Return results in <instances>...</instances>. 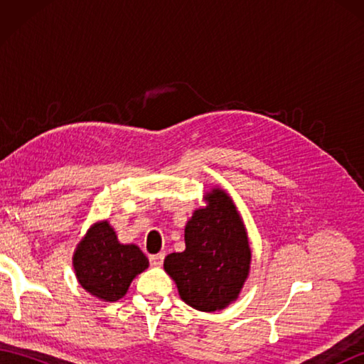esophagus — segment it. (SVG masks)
I'll list each match as a JSON object with an SVG mask.
<instances>
[{
	"label": "esophagus",
	"mask_w": 364,
	"mask_h": 364,
	"mask_svg": "<svg viewBox=\"0 0 364 364\" xmlns=\"http://www.w3.org/2000/svg\"><path fill=\"white\" fill-rule=\"evenodd\" d=\"M150 264L154 267H159L162 266V262H164V255L158 253V255H150Z\"/></svg>",
	"instance_id": "1"
}]
</instances>
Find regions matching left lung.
<instances>
[{
	"label": "left lung",
	"mask_w": 364,
	"mask_h": 364,
	"mask_svg": "<svg viewBox=\"0 0 364 364\" xmlns=\"http://www.w3.org/2000/svg\"><path fill=\"white\" fill-rule=\"evenodd\" d=\"M206 200L184 230L186 250L167 255L164 269L189 306L215 311L237 299L252 253L233 200L220 189Z\"/></svg>",
	"instance_id": "left-lung-1"
}]
</instances>
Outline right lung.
Returning <instances> with one entry per match:
<instances>
[{
  "instance_id": "1",
  "label": "right lung",
  "mask_w": 364,
  "mask_h": 364,
  "mask_svg": "<svg viewBox=\"0 0 364 364\" xmlns=\"http://www.w3.org/2000/svg\"><path fill=\"white\" fill-rule=\"evenodd\" d=\"M73 267L78 282L92 296L117 301L133 278L149 267V259L137 245L120 244L109 223L100 222L78 244Z\"/></svg>"
}]
</instances>
